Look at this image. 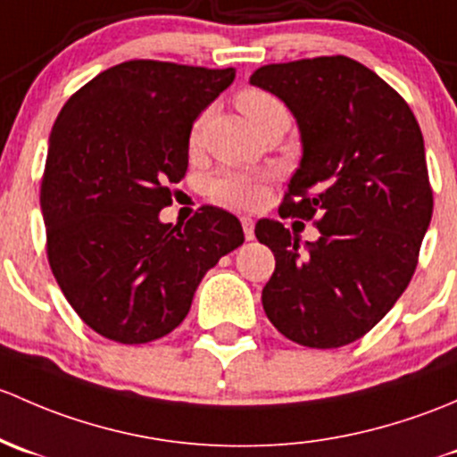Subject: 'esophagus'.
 <instances>
[{
  "label": "esophagus",
  "instance_id": "1",
  "mask_svg": "<svg viewBox=\"0 0 457 457\" xmlns=\"http://www.w3.org/2000/svg\"><path fill=\"white\" fill-rule=\"evenodd\" d=\"M242 228H244V237L251 242V239H255V222H253L251 218H242Z\"/></svg>",
  "mask_w": 457,
  "mask_h": 457
}]
</instances>
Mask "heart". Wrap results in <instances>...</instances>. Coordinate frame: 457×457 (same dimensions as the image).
Wrapping results in <instances>:
<instances>
[{
  "label": "heart",
  "instance_id": "obj_1",
  "mask_svg": "<svg viewBox=\"0 0 457 457\" xmlns=\"http://www.w3.org/2000/svg\"><path fill=\"white\" fill-rule=\"evenodd\" d=\"M237 107L242 114L251 120L257 129H263L272 120L288 119V110L275 94L260 87H246L237 94ZM202 123L197 120L191 129V147L200 143ZM209 197L215 204L228 206V209H257L266 200L268 176L266 173L246 171V169L227 167L209 178Z\"/></svg>",
  "mask_w": 457,
  "mask_h": 457
}]
</instances>
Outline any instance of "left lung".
Here are the masks:
<instances>
[{
  "label": "left lung",
  "mask_w": 457,
  "mask_h": 457,
  "mask_svg": "<svg viewBox=\"0 0 457 457\" xmlns=\"http://www.w3.org/2000/svg\"><path fill=\"white\" fill-rule=\"evenodd\" d=\"M253 86L288 105L301 131L299 169L281 218L314 220L321 237L260 220L275 253L262 290L266 317L286 338L330 350L368 334L411 281L434 213L420 125L404 98L350 56L270 63Z\"/></svg>",
  "instance_id": "8db88e82"
}]
</instances>
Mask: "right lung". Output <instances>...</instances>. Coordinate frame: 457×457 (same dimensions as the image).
<instances>
[{"label":"right lung","instance_id":"right-lung-1","mask_svg":"<svg viewBox=\"0 0 457 457\" xmlns=\"http://www.w3.org/2000/svg\"><path fill=\"white\" fill-rule=\"evenodd\" d=\"M233 79V68L125 61L56 116L41 178L48 262L74 312L110 341L176 330L206 270L242 246V224L218 206L160 222L189 167L194 120Z\"/></svg>","mask_w":457,"mask_h":457}]
</instances>
